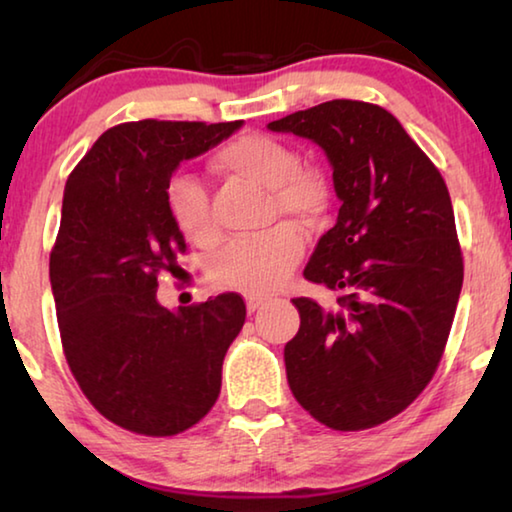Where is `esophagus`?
Returning a JSON list of instances; mask_svg holds the SVG:
<instances>
[{"label": "esophagus", "instance_id": "1", "mask_svg": "<svg viewBox=\"0 0 512 512\" xmlns=\"http://www.w3.org/2000/svg\"><path fill=\"white\" fill-rule=\"evenodd\" d=\"M266 302V298H255V296H248L246 298V307H248V314H255V311L262 307Z\"/></svg>", "mask_w": 512, "mask_h": 512}]
</instances>
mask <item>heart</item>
I'll use <instances>...</instances> for the list:
<instances>
[{"instance_id":"b5f03b06","label":"heart","mask_w":512,"mask_h":512,"mask_svg":"<svg viewBox=\"0 0 512 512\" xmlns=\"http://www.w3.org/2000/svg\"><path fill=\"white\" fill-rule=\"evenodd\" d=\"M221 176L241 178L268 187L271 216H289L300 225H314L327 207L323 173L298 164V155L280 140L246 133L225 142L212 158ZM167 207L176 228L194 246H212L219 230L210 212L205 187L192 176H176L167 187ZM305 253V239L293 225H275L253 239H239L212 259L210 277L219 289L266 296L289 280Z\"/></svg>"}]
</instances>
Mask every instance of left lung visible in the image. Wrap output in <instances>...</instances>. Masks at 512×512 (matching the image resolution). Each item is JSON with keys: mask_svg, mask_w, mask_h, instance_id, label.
Wrapping results in <instances>:
<instances>
[{"mask_svg": "<svg viewBox=\"0 0 512 512\" xmlns=\"http://www.w3.org/2000/svg\"><path fill=\"white\" fill-rule=\"evenodd\" d=\"M268 128L316 142L341 207L305 266L332 309L296 298L284 345L291 393L318 422L359 431L395 418L443 359L463 287L452 198L400 121L375 103L334 99Z\"/></svg>", "mask_w": 512, "mask_h": 512, "instance_id": "8db88e82", "label": "left lung"}]
</instances>
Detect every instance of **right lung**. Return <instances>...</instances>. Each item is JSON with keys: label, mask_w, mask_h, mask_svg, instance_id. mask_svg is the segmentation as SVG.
<instances>
[{"label": "right lung", "mask_w": 512, "mask_h": 512, "mask_svg": "<svg viewBox=\"0 0 512 512\" xmlns=\"http://www.w3.org/2000/svg\"><path fill=\"white\" fill-rule=\"evenodd\" d=\"M241 124L128 121L108 128L67 178L49 255L60 341L94 409L133 433L176 436L221 393L244 298L221 293L171 311L155 291L187 250L167 207L171 173Z\"/></svg>", "instance_id": "right-lung-1"}]
</instances>
